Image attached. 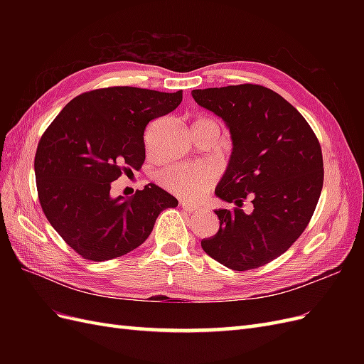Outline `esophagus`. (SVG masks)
Returning <instances> with one entry per match:
<instances>
[{
	"label": "esophagus",
	"mask_w": 364,
	"mask_h": 364,
	"mask_svg": "<svg viewBox=\"0 0 364 364\" xmlns=\"http://www.w3.org/2000/svg\"><path fill=\"white\" fill-rule=\"evenodd\" d=\"M181 206H182L183 211L190 213V214H193V213H199V206H196V205L188 203V202H185V200H182V202H181Z\"/></svg>",
	"instance_id": "obj_1"
}]
</instances>
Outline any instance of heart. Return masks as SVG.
I'll return each instance as SVG.
<instances>
[{
    "label": "heart",
    "mask_w": 364,
    "mask_h": 364,
    "mask_svg": "<svg viewBox=\"0 0 364 364\" xmlns=\"http://www.w3.org/2000/svg\"><path fill=\"white\" fill-rule=\"evenodd\" d=\"M202 123H209L218 127L215 121L209 118L197 119L194 124ZM158 182L165 190L182 197V199L197 200L208 190L213 188L215 183V173L211 168H190L183 167V165H173L158 176Z\"/></svg>",
    "instance_id": "heart-1"
}]
</instances>
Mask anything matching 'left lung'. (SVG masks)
<instances>
[{"label": "left lung", "mask_w": 364, "mask_h": 364, "mask_svg": "<svg viewBox=\"0 0 364 364\" xmlns=\"http://www.w3.org/2000/svg\"><path fill=\"white\" fill-rule=\"evenodd\" d=\"M196 103L229 127L232 155L215 196L234 209H217L218 232L202 249L241 272L287 250L310 223L323 186L322 149L313 129L285 98L261 85L194 90ZM249 196L254 211L240 209Z\"/></svg>", "instance_id": "left-lung-1"}]
</instances>
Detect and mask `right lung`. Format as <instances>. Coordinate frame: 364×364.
Segmentation results:
<instances>
[{
    "mask_svg": "<svg viewBox=\"0 0 364 364\" xmlns=\"http://www.w3.org/2000/svg\"><path fill=\"white\" fill-rule=\"evenodd\" d=\"M181 102L182 91L103 87L73 98L43 132L35 156L42 211L85 259L126 255L144 243L164 209L178 206L155 183L114 199L111 182L141 168L146 126Z\"/></svg>",
    "mask_w": 364,
    "mask_h": 364,
    "instance_id": "add662e5",
    "label": "right lung"
}]
</instances>
